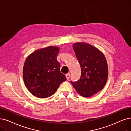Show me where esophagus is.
Here are the masks:
<instances>
[{"label":"esophagus","mask_w":131,"mask_h":131,"mask_svg":"<svg viewBox=\"0 0 131 131\" xmlns=\"http://www.w3.org/2000/svg\"><path fill=\"white\" fill-rule=\"evenodd\" d=\"M66 77H67V79L68 80L69 79V78H70V74H69V73H68V74H67L66 75Z\"/></svg>","instance_id":"esophagus-1"}]
</instances>
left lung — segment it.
Masks as SVG:
<instances>
[{"label":"left lung","mask_w":131,"mask_h":131,"mask_svg":"<svg viewBox=\"0 0 131 131\" xmlns=\"http://www.w3.org/2000/svg\"><path fill=\"white\" fill-rule=\"evenodd\" d=\"M73 49L81 66L80 80L71 83L83 97H89L103 89L108 77V67L105 56L90 45L78 42Z\"/></svg>","instance_id":"1"}]
</instances>
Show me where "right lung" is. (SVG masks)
Segmentation results:
<instances>
[{
	"instance_id": "1",
	"label": "right lung",
	"mask_w": 131,
	"mask_h": 131,
	"mask_svg": "<svg viewBox=\"0 0 131 131\" xmlns=\"http://www.w3.org/2000/svg\"><path fill=\"white\" fill-rule=\"evenodd\" d=\"M59 48L48 47L31 54L26 60L23 78L26 86L33 95L45 98L52 96L67 78L60 71L57 61Z\"/></svg>"
}]
</instances>
